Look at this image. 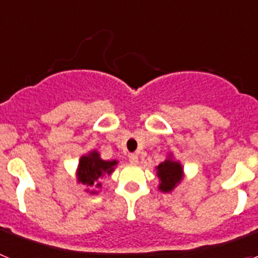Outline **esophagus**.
I'll return each mask as SVG.
<instances>
[{"instance_id": "34e87169", "label": "esophagus", "mask_w": 258, "mask_h": 258, "mask_svg": "<svg viewBox=\"0 0 258 258\" xmlns=\"http://www.w3.org/2000/svg\"><path fill=\"white\" fill-rule=\"evenodd\" d=\"M129 161H131L132 164H137V163H138V155H137V154H131V155H129Z\"/></svg>"}]
</instances>
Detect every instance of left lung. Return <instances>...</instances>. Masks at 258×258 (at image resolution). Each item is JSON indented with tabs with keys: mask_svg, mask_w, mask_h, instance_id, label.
I'll list each match as a JSON object with an SVG mask.
<instances>
[{
	"mask_svg": "<svg viewBox=\"0 0 258 258\" xmlns=\"http://www.w3.org/2000/svg\"><path fill=\"white\" fill-rule=\"evenodd\" d=\"M157 175L160 178V190L169 192L182 178V166L177 161L165 160L157 166Z\"/></svg>",
	"mask_w": 258,
	"mask_h": 258,
	"instance_id": "8db88e82",
	"label": "left lung"
}]
</instances>
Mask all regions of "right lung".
<instances>
[{
    "label": "right lung",
    "mask_w": 258,
    "mask_h": 258,
    "mask_svg": "<svg viewBox=\"0 0 258 258\" xmlns=\"http://www.w3.org/2000/svg\"><path fill=\"white\" fill-rule=\"evenodd\" d=\"M117 164V161H106L102 160L99 154L95 151L90 152L86 156L81 157L79 164V182L90 186V187H101V183H98V178L103 177L106 174H111L113 170V166Z\"/></svg>",
    "instance_id": "obj_1"
}]
</instances>
